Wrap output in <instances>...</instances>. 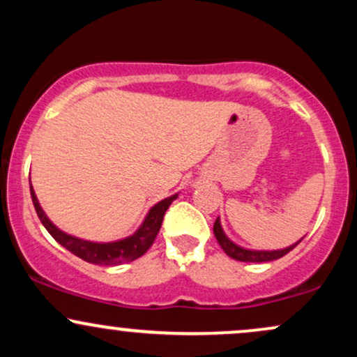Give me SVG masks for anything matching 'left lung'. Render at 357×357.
Segmentation results:
<instances>
[{
  "mask_svg": "<svg viewBox=\"0 0 357 357\" xmlns=\"http://www.w3.org/2000/svg\"><path fill=\"white\" fill-rule=\"evenodd\" d=\"M213 231H215L216 240H218L220 247L223 248V252L227 253L228 257H231L233 260H240V261H253V264H260V261H272L277 260V258H282L290 250H294L297 247L301 241H297L296 245H290L284 250H273V252H257V250H247V248H241L238 245H235L233 241L225 235L223 228L220 225V218H216L215 225H213Z\"/></svg>",
  "mask_w": 357,
  "mask_h": 357,
  "instance_id": "left-lung-1",
  "label": "left lung"
}]
</instances>
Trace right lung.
<instances>
[{
    "label": "right lung",
    "instance_id": "obj_1",
    "mask_svg": "<svg viewBox=\"0 0 357 357\" xmlns=\"http://www.w3.org/2000/svg\"><path fill=\"white\" fill-rule=\"evenodd\" d=\"M30 192H31V199H33V206L36 215H38L40 221L43 223V227L47 228V231L55 238L61 247H65L68 252H72L73 255H77L82 260L89 261V264H96V265H119V264H126V261H132L136 258L142 257L147 250L151 248V245L154 243L155 236H158L159 228L162 225V218H165V213L169 204L178 198V195L169 196V198L162 199L158 204H154L151 208L149 213H147L144 223L141 225V228L134 233V235L127 236L124 240H117V241H110V243H93V241H87L77 238V236L67 235L55 225L48 220V216L45 215L42 206H40L38 199H36V195L31 188L30 183Z\"/></svg>",
    "mask_w": 357,
    "mask_h": 357
}]
</instances>
